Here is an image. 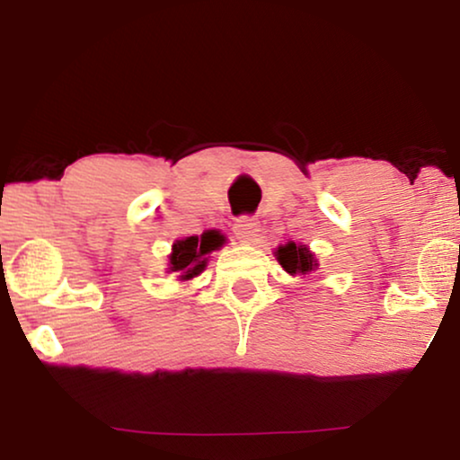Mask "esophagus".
<instances>
[{"label":"esophagus","instance_id":"esophagus-1","mask_svg":"<svg viewBox=\"0 0 460 460\" xmlns=\"http://www.w3.org/2000/svg\"><path fill=\"white\" fill-rule=\"evenodd\" d=\"M234 234L241 238V241L249 243V241H255L257 236V222L253 217H238L234 222Z\"/></svg>","mask_w":460,"mask_h":460}]
</instances>
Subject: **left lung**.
I'll return each instance as SVG.
<instances>
[{
	"label": "left lung",
	"instance_id": "obj_1",
	"mask_svg": "<svg viewBox=\"0 0 460 460\" xmlns=\"http://www.w3.org/2000/svg\"><path fill=\"white\" fill-rule=\"evenodd\" d=\"M276 260L280 261V266L291 276L310 274L318 268V261L312 251L305 244H295L293 241L276 249Z\"/></svg>",
	"mask_w": 460,
	"mask_h": 460
}]
</instances>
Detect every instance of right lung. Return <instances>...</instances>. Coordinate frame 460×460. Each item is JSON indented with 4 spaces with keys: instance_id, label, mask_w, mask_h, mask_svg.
I'll return each instance as SVG.
<instances>
[{
    "instance_id": "add662e5",
    "label": "right lung",
    "mask_w": 460,
    "mask_h": 460,
    "mask_svg": "<svg viewBox=\"0 0 460 460\" xmlns=\"http://www.w3.org/2000/svg\"><path fill=\"white\" fill-rule=\"evenodd\" d=\"M224 236L217 232H203L200 236H186L173 243L169 255V272H178L180 280H192L207 266V255L222 247Z\"/></svg>"
}]
</instances>
